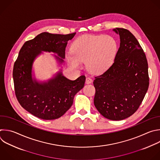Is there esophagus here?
<instances>
[{"label":"esophagus","mask_w":160,"mask_h":160,"mask_svg":"<svg viewBox=\"0 0 160 160\" xmlns=\"http://www.w3.org/2000/svg\"><path fill=\"white\" fill-rule=\"evenodd\" d=\"M86 83L87 84H89V83H91L92 82V79L90 77H87L86 78V81H85Z\"/></svg>","instance_id":"obj_1"}]
</instances>
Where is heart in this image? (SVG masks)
Listing matches in <instances>:
<instances>
[{
    "instance_id": "b5f03b06",
    "label": "heart",
    "mask_w": 160,
    "mask_h": 160,
    "mask_svg": "<svg viewBox=\"0 0 160 160\" xmlns=\"http://www.w3.org/2000/svg\"><path fill=\"white\" fill-rule=\"evenodd\" d=\"M72 54L67 55L68 63L78 68L87 62L88 70L93 73L108 70L114 63L118 51L115 39L109 35H83L72 44Z\"/></svg>"
}]
</instances>
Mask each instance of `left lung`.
<instances>
[{
  "mask_svg": "<svg viewBox=\"0 0 160 160\" xmlns=\"http://www.w3.org/2000/svg\"><path fill=\"white\" fill-rule=\"evenodd\" d=\"M120 36V47L114 63L95 77L94 105L105 118L119 121L139 108L148 89L149 78L145 53L128 29H113Z\"/></svg>",
  "mask_w": 160,
  "mask_h": 160,
  "instance_id": "left-lung-1",
  "label": "left lung"
}]
</instances>
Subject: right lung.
<instances>
[{
  "mask_svg": "<svg viewBox=\"0 0 160 160\" xmlns=\"http://www.w3.org/2000/svg\"><path fill=\"white\" fill-rule=\"evenodd\" d=\"M76 32L68 34L42 32L24 42L19 51L13 68L16 96L28 112L44 120L56 119L62 116L73 104L75 94L84 86L85 76L70 80L59 72L48 82L38 83L32 78V66L41 51L57 53V58L63 62L68 41Z\"/></svg>",
  "mask_w": 160,
  "mask_h": 160,
  "instance_id": "1",
  "label": "right lung"
}]
</instances>
